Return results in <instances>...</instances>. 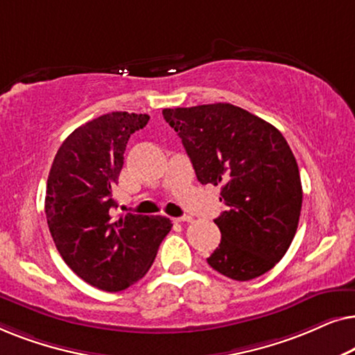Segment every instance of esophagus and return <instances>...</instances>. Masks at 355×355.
I'll return each mask as SVG.
<instances>
[{
  "label": "esophagus",
  "mask_w": 355,
  "mask_h": 355,
  "mask_svg": "<svg viewBox=\"0 0 355 355\" xmlns=\"http://www.w3.org/2000/svg\"><path fill=\"white\" fill-rule=\"evenodd\" d=\"M176 221H178V223H191V221H192V216H189V215H186V216H179V218H176Z\"/></svg>",
  "instance_id": "esophagus-1"
}]
</instances>
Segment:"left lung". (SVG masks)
<instances>
[{
  "label": "left lung",
  "instance_id": "8db88e82",
  "mask_svg": "<svg viewBox=\"0 0 355 355\" xmlns=\"http://www.w3.org/2000/svg\"><path fill=\"white\" fill-rule=\"evenodd\" d=\"M202 184L221 186V242L207 261L249 281L270 271L297 231L302 184L293 150L275 125L231 103L166 108Z\"/></svg>",
  "mask_w": 355,
  "mask_h": 355
}]
</instances>
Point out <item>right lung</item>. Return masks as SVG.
Wrapping results in <instances>:
<instances>
[{"label": "right lung", "instance_id": "obj_1", "mask_svg": "<svg viewBox=\"0 0 355 355\" xmlns=\"http://www.w3.org/2000/svg\"><path fill=\"white\" fill-rule=\"evenodd\" d=\"M148 119L114 111L89 121L62 142L48 174L45 213L58 252L79 278L108 293L144 278L173 226L166 216H111L125 145Z\"/></svg>", "mask_w": 355, "mask_h": 355}]
</instances>
